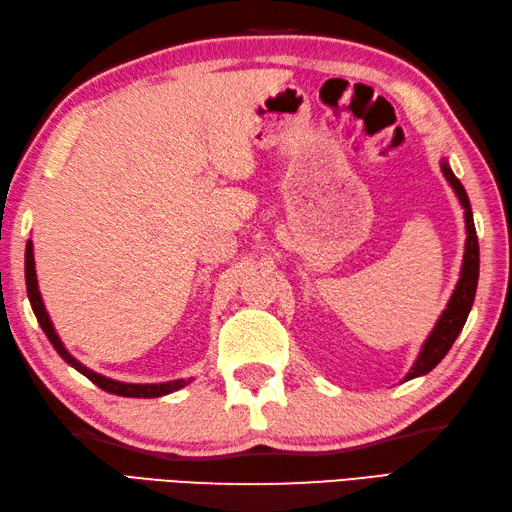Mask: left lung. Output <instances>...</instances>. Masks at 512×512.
Here are the masks:
<instances>
[{"mask_svg":"<svg viewBox=\"0 0 512 512\" xmlns=\"http://www.w3.org/2000/svg\"><path fill=\"white\" fill-rule=\"evenodd\" d=\"M441 173L446 176L448 185L452 187V191H455L461 209H464V220H466L464 263H461L459 281L455 289H452L450 301L446 303V310L439 314L435 327H432V332L426 336V341H423L417 359H414L408 374L403 376V381L417 379V376H423L437 368L443 356L448 354L452 343H455L459 332L464 330L466 318L472 310V303H475V292H477V281H479V243H477L475 220H472L470 200L464 185H461L459 178L452 173L446 158H441Z\"/></svg>","mask_w":512,"mask_h":512,"instance_id":"left-lung-1","label":"left lung"}]
</instances>
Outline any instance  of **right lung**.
<instances>
[{
	"instance_id": "add662e5",
	"label": "right lung",
	"mask_w": 512,
	"mask_h": 512,
	"mask_svg": "<svg viewBox=\"0 0 512 512\" xmlns=\"http://www.w3.org/2000/svg\"><path fill=\"white\" fill-rule=\"evenodd\" d=\"M24 272H26V292H28V301H31V307L35 312V318L37 323H40V327L46 334V339L51 341V345L55 347V352L62 356V359L71 365V368H75L80 374H84L86 379L93 381L98 388H102L104 392H111V394H118V397H133V399H156V397H165V394L169 392H176L180 388H185V385H189L191 376L189 379H173V381H165V383H124V381H115V379H109V376L104 374H98L93 372L91 368H86L84 363H80L75 359V356L66 350L64 343L60 336H57L55 327H53V321L51 316H48L46 312V305L42 301V294H40V285H37V272H35V256H33V243L28 240L26 243V260H24Z\"/></svg>"
}]
</instances>
